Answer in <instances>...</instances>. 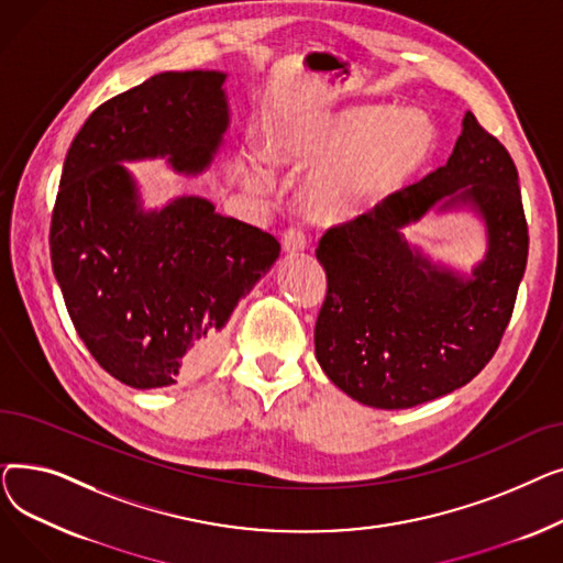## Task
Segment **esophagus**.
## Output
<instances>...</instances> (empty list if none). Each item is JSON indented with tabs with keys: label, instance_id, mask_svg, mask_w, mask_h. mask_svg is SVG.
<instances>
[{
	"label": "esophagus",
	"instance_id": "34e87169",
	"mask_svg": "<svg viewBox=\"0 0 563 563\" xmlns=\"http://www.w3.org/2000/svg\"><path fill=\"white\" fill-rule=\"evenodd\" d=\"M306 246H308V236H306V232L301 228L285 230V234H283V249L287 253H301V251H306Z\"/></svg>",
	"mask_w": 563,
	"mask_h": 563
}]
</instances>
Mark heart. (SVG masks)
<instances>
[{
  "label": "heart",
  "mask_w": 563,
  "mask_h": 563,
  "mask_svg": "<svg viewBox=\"0 0 563 563\" xmlns=\"http://www.w3.org/2000/svg\"><path fill=\"white\" fill-rule=\"evenodd\" d=\"M435 143L438 130L424 111L361 104L289 123L266 147L276 164L327 168L312 177L306 200L321 219H346L404 189L429 164ZM249 177L255 187L269 183L260 157Z\"/></svg>",
  "instance_id": "obj_1"
}]
</instances>
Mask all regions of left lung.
<instances>
[{
    "instance_id": "1",
    "label": "left lung",
    "mask_w": 563,
    "mask_h": 563,
    "mask_svg": "<svg viewBox=\"0 0 563 563\" xmlns=\"http://www.w3.org/2000/svg\"><path fill=\"white\" fill-rule=\"evenodd\" d=\"M431 209H467L485 221L487 255L465 277L402 236ZM518 170L470 111L445 166L331 228L317 260L327 299L317 317L321 369L372 408H412L475 378L505 335L527 266Z\"/></svg>"
}]
</instances>
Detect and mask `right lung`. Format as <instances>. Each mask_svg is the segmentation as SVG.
<instances>
[{
	"mask_svg": "<svg viewBox=\"0 0 563 563\" xmlns=\"http://www.w3.org/2000/svg\"><path fill=\"white\" fill-rule=\"evenodd\" d=\"M225 79L219 70L153 75L88 115L64 162L52 269L86 349L136 390L210 367L232 310L280 255L276 236L219 214L207 198L147 210L125 166L210 168L230 128Z\"/></svg>",
	"mask_w": 563,
	"mask_h": 563,
	"instance_id": "add662e5",
	"label": "right lung"
}]
</instances>
